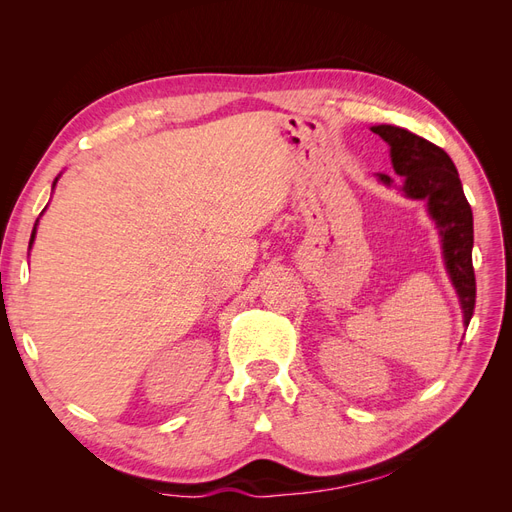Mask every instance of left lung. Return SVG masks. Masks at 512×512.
Instances as JSON below:
<instances>
[{
  "label": "left lung",
  "mask_w": 512,
  "mask_h": 512,
  "mask_svg": "<svg viewBox=\"0 0 512 512\" xmlns=\"http://www.w3.org/2000/svg\"><path fill=\"white\" fill-rule=\"evenodd\" d=\"M371 132L378 134L391 147L393 170L404 179L395 185L389 175L378 173V181L386 188L395 185L406 198L423 200L429 218L438 228L444 267L459 297L463 327L468 329L476 303V280L472 267L474 222L457 168L444 149L404 128L382 123V126H371Z\"/></svg>",
  "instance_id": "left-lung-1"
}]
</instances>
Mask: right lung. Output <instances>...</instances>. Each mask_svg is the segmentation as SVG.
<instances>
[{
	"mask_svg": "<svg viewBox=\"0 0 512 512\" xmlns=\"http://www.w3.org/2000/svg\"><path fill=\"white\" fill-rule=\"evenodd\" d=\"M59 177H61V175H57V177H55V181H53V188H55V185H57ZM36 226H38V222L34 224V232H32V239H29V250H32V245H34V241H36Z\"/></svg>",
	"mask_w": 512,
	"mask_h": 512,
	"instance_id": "right-lung-1",
	"label": "right lung"
}]
</instances>
